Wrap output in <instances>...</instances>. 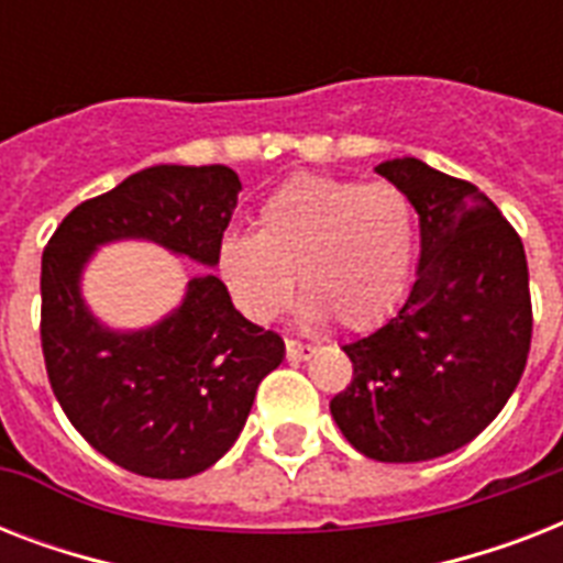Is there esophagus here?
<instances>
[{
	"label": "esophagus",
	"mask_w": 563,
	"mask_h": 563,
	"mask_svg": "<svg viewBox=\"0 0 563 563\" xmlns=\"http://www.w3.org/2000/svg\"><path fill=\"white\" fill-rule=\"evenodd\" d=\"M316 353L312 344H303V342H295V339H286V360L289 362H303L309 360Z\"/></svg>",
	"instance_id": "obj_1"
}]
</instances>
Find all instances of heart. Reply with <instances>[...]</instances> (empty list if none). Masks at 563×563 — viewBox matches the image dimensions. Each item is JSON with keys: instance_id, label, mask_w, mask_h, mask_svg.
Wrapping results in <instances>:
<instances>
[{"instance_id": "heart-1", "label": "heart", "mask_w": 563, "mask_h": 563, "mask_svg": "<svg viewBox=\"0 0 563 563\" xmlns=\"http://www.w3.org/2000/svg\"><path fill=\"white\" fill-rule=\"evenodd\" d=\"M415 260V210L394 184L298 175L256 210V233H228L219 277L251 321H274L298 289L307 321L371 330L400 300Z\"/></svg>"}]
</instances>
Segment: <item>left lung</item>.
I'll list each match as a JSON object with an SVG mask.
<instances>
[{
  "label": "left lung",
  "instance_id": "obj_1",
  "mask_svg": "<svg viewBox=\"0 0 563 563\" xmlns=\"http://www.w3.org/2000/svg\"><path fill=\"white\" fill-rule=\"evenodd\" d=\"M420 224L409 298L344 344L353 379L330 400L342 435L374 462H429L471 444L515 394L532 342L526 251L488 195L418 157L376 166Z\"/></svg>",
  "mask_w": 563,
  "mask_h": 563
}]
</instances>
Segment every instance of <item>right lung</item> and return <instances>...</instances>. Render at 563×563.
<instances>
[{
    "label": "right lung",
    "instance_id": "right-lung-1",
    "mask_svg": "<svg viewBox=\"0 0 563 563\" xmlns=\"http://www.w3.org/2000/svg\"><path fill=\"white\" fill-rule=\"evenodd\" d=\"M242 189L228 166H152L78 203L43 251V356L73 427L110 462L148 479H187L228 453L256 388L286 356L207 268ZM152 241L201 264L178 308L136 331L104 325L82 298L98 247Z\"/></svg>",
    "mask_w": 563,
    "mask_h": 563
}]
</instances>
